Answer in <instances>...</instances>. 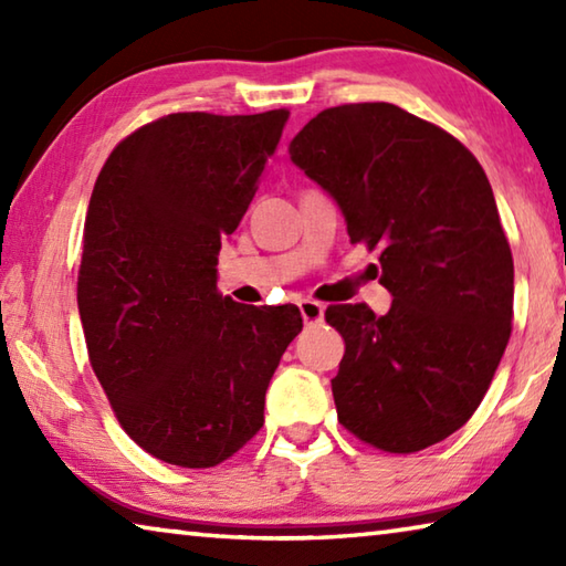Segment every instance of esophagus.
<instances>
[{"label": "esophagus", "instance_id": "34e87169", "mask_svg": "<svg viewBox=\"0 0 566 566\" xmlns=\"http://www.w3.org/2000/svg\"><path fill=\"white\" fill-rule=\"evenodd\" d=\"M300 312H302V319L304 324H319L324 319V304L314 302V300H302L300 302Z\"/></svg>", "mask_w": 566, "mask_h": 566}]
</instances>
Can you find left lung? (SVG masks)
Listing matches in <instances>:
<instances>
[{
  "mask_svg": "<svg viewBox=\"0 0 566 566\" xmlns=\"http://www.w3.org/2000/svg\"><path fill=\"white\" fill-rule=\"evenodd\" d=\"M290 157L379 247L385 317L329 306L344 337L332 395L354 437L409 454L474 415L512 332L514 262L484 169L462 142L387 102L319 112Z\"/></svg>",
  "mask_w": 566,
  "mask_h": 566,
  "instance_id": "8db88e82",
  "label": "left lung"
}]
</instances>
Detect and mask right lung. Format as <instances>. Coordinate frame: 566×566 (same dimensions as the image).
I'll list each match as a JSON object with an SVG mask.
<instances>
[{
  "mask_svg": "<svg viewBox=\"0 0 566 566\" xmlns=\"http://www.w3.org/2000/svg\"><path fill=\"white\" fill-rule=\"evenodd\" d=\"M290 112L167 114L119 142L94 185L76 304L90 361L134 442L167 464L217 467L264 424V395L302 332L294 304L217 292Z\"/></svg>",
  "mask_w": 566,
  "mask_h": 566,
  "instance_id": "right-lung-1",
  "label": "right lung"
}]
</instances>
